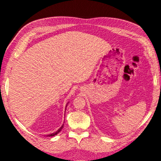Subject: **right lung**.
Returning <instances> with one entry per match:
<instances>
[{
  "label": "right lung",
  "instance_id": "add662e5",
  "mask_svg": "<svg viewBox=\"0 0 161 161\" xmlns=\"http://www.w3.org/2000/svg\"><path fill=\"white\" fill-rule=\"evenodd\" d=\"M67 105H66V107H67ZM63 127H64V125L59 128V129H58L56 131V132H54V133H53V134H49V135H47V137L48 136V137H52V136H54L55 135H56V134H58V133H59L60 132V131L62 130V129L63 128Z\"/></svg>",
  "mask_w": 161,
  "mask_h": 161
}]
</instances>
